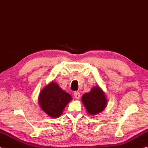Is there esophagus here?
Listing matches in <instances>:
<instances>
[{"instance_id": "34e87169", "label": "esophagus", "mask_w": 148, "mask_h": 148, "mask_svg": "<svg viewBox=\"0 0 148 148\" xmlns=\"http://www.w3.org/2000/svg\"><path fill=\"white\" fill-rule=\"evenodd\" d=\"M74 95L75 97V98H76V99H79V97H80V93L78 92V91H75L74 92Z\"/></svg>"}]
</instances>
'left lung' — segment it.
<instances>
[{
  "instance_id": "obj_1",
  "label": "left lung",
  "mask_w": 148,
  "mask_h": 148,
  "mask_svg": "<svg viewBox=\"0 0 148 148\" xmlns=\"http://www.w3.org/2000/svg\"><path fill=\"white\" fill-rule=\"evenodd\" d=\"M82 101L87 112L95 115L101 112L106 106V99L103 91L99 86L92 87L89 92L84 94Z\"/></svg>"
}]
</instances>
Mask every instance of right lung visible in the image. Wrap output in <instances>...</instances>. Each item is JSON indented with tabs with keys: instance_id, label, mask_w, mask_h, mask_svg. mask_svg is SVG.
Returning <instances> with one entry per match:
<instances>
[{
	"instance_id": "add662e5",
	"label": "right lung",
	"mask_w": 148,
	"mask_h": 148,
	"mask_svg": "<svg viewBox=\"0 0 148 148\" xmlns=\"http://www.w3.org/2000/svg\"><path fill=\"white\" fill-rule=\"evenodd\" d=\"M71 100V95L60 88L58 84L51 82L41 91L39 104L49 116L55 118L61 116L65 106Z\"/></svg>"
}]
</instances>
